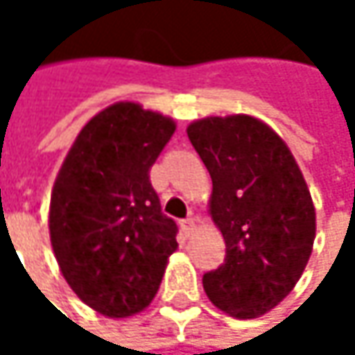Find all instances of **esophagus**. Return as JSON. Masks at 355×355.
Returning <instances> with one entry per match:
<instances>
[{
	"label": "esophagus",
	"mask_w": 355,
	"mask_h": 355,
	"mask_svg": "<svg viewBox=\"0 0 355 355\" xmlns=\"http://www.w3.org/2000/svg\"><path fill=\"white\" fill-rule=\"evenodd\" d=\"M180 230L189 236V234H193V230H195V220L193 218H184V220H180Z\"/></svg>",
	"instance_id": "1"
}]
</instances>
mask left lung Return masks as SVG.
I'll return each instance as SVG.
<instances>
[{
	"instance_id": "8db88e82",
	"label": "left lung",
	"mask_w": 355,
	"mask_h": 355,
	"mask_svg": "<svg viewBox=\"0 0 355 355\" xmlns=\"http://www.w3.org/2000/svg\"><path fill=\"white\" fill-rule=\"evenodd\" d=\"M187 135L209 171V211L226 241L224 263L203 275L205 294L230 317L265 315L313 252L311 191L284 139L248 114L195 121Z\"/></svg>"
}]
</instances>
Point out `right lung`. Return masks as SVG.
Masks as SVG:
<instances>
[{"label": "right lung", "instance_id": "add662e5", "mask_svg": "<svg viewBox=\"0 0 355 355\" xmlns=\"http://www.w3.org/2000/svg\"><path fill=\"white\" fill-rule=\"evenodd\" d=\"M173 133V119L116 103L86 123L55 180L49 230L57 263L80 300L110 319L152 302L178 247L177 222L150 182Z\"/></svg>", "mask_w": 355, "mask_h": 355}]
</instances>
